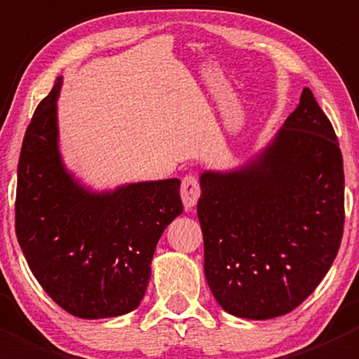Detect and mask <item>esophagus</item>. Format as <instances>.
<instances>
[{"label": "esophagus", "instance_id": "1", "mask_svg": "<svg viewBox=\"0 0 359 359\" xmlns=\"http://www.w3.org/2000/svg\"><path fill=\"white\" fill-rule=\"evenodd\" d=\"M201 187L200 182H198L196 177L186 175L182 179V184H180V198H182L184 206L186 210H193L196 206L198 200H200Z\"/></svg>", "mask_w": 359, "mask_h": 359}]
</instances>
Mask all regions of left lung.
<instances>
[{
	"label": "left lung",
	"mask_w": 359,
	"mask_h": 359,
	"mask_svg": "<svg viewBox=\"0 0 359 359\" xmlns=\"http://www.w3.org/2000/svg\"><path fill=\"white\" fill-rule=\"evenodd\" d=\"M198 219L205 276L224 311L247 320L290 313L320 285L344 233V165L313 92L269 146L231 172H203Z\"/></svg>",
	"instance_id": "1"
}]
</instances>
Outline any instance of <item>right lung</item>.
<instances>
[{
  "mask_svg": "<svg viewBox=\"0 0 359 359\" xmlns=\"http://www.w3.org/2000/svg\"><path fill=\"white\" fill-rule=\"evenodd\" d=\"M62 76L25 132L17 172L15 233L53 302L83 320L121 316L144 299L163 231L182 213L180 180L86 189L64 166L57 99Z\"/></svg>",
  "mask_w": 359,
  "mask_h": 359,
  "instance_id": "right-lung-1",
  "label": "right lung"
}]
</instances>
